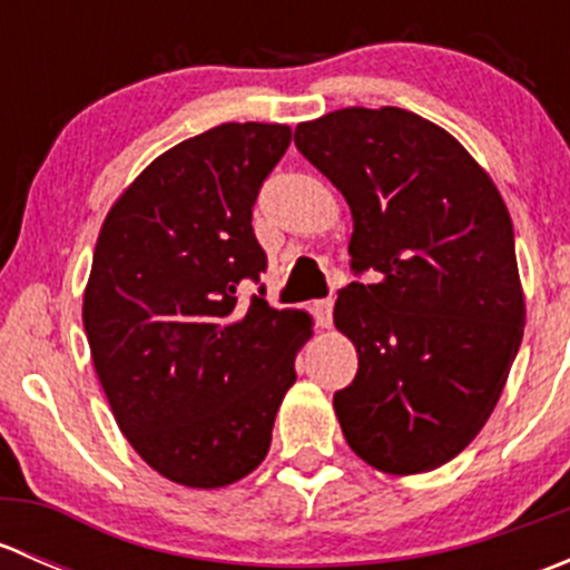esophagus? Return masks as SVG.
Returning <instances> with one entry per match:
<instances>
[{
	"instance_id": "obj_1",
	"label": "esophagus",
	"mask_w": 570,
	"mask_h": 570,
	"mask_svg": "<svg viewBox=\"0 0 570 570\" xmlns=\"http://www.w3.org/2000/svg\"><path fill=\"white\" fill-rule=\"evenodd\" d=\"M314 320H317L320 327H331V322H333V301H331V297L314 303Z\"/></svg>"
}]
</instances>
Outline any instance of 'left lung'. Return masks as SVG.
<instances>
[{"label":"left lung","mask_w":570,"mask_h":570,"mask_svg":"<svg viewBox=\"0 0 570 570\" xmlns=\"http://www.w3.org/2000/svg\"><path fill=\"white\" fill-rule=\"evenodd\" d=\"M295 146L347 200L353 269L377 275L333 308L358 353L333 394L344 439L383 474L439 469L488 422L524 336L508 206L450 131L400 107L306 120Z\"/></svg>","instance_id":"obj_1"}]
</instances>
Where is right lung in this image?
<instances>
[{"mask_svg":"<svg viewBox=\"0 0 570 570\" xmlns=\"http://www.w3.org/2000/svg\"><path fill=\"white\" fill-rule=\"evenodd\" d=\"M286 124H220L159 154L109 206L82 297L96 375L137 455L187 488L248 476L273 441L312 317L237 303L267 267L258 187Z\"/></svg>","mask_w":570,"mask_h":570,"instance_id":"right-lung-1","label":"right lung"}]
</instances>
